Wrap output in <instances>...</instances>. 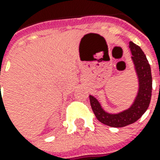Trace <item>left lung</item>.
<instances>
[{
  "instance_id": "1",
  "label": "left lung",
  "mask_w": 160,
  "mask_h": 160,
  "mask_svg": "<svg viewBox=\"0 0 160 160\" xmlns=\"http://www.w3.org/2000/svg\"><path fill=\"white\" fill-rule=\"evenodd\" d=\"M132 61L138 79V92L130 107L117 113L108 112L99 100L89 95L92 109L99 121L112 127H124L136 122L149 107L152 97V79L149 62L142 49L133 42H129Z\"/></svg>"
}]
</instances>
